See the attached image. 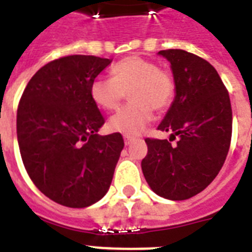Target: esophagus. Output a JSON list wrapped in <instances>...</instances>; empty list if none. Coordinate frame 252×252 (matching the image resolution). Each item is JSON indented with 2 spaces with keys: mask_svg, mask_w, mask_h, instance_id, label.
<instances>
[{
  "mask_svg": "<svg viewBox=\"0 0 252 252\" xmlns=\"http://www.w3.org/2000/svg\"><path fill=\"white\" fill-rule=\"evenodd\" d=\"M134 140H136V137H133V136H124V142H126V145H130Z\"/></svg>",
  "mask_w": 252,
  "mask_h": 252,
  "instance_id": "esophagus-1",
  "label": "esophagus"
}]
</instances>
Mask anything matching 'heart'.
<instances>
[{
  "instance_id": "b5f03b06",
  "label": "heart",
  "mask_w": 252,
  "mask_h": 252,
  "mask_svg": "<svg viewBox=\"0 0 252 252\" xmlns=\"http://www.w3.org/2000/svg\"><path fill=\"white\" fill-rule=\"evenodd\" d=\"M111 78L98 77L90 85L93 102L104 111L118 110L128 93L129 104L110 119L115 132L136 136L153 119V111H165L175 98L172 73L140 56H128L110 70Z\"/></svg>"
}]
</instances>
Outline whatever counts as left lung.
Returning a JSON list of instances; mask_svg holds the SVG:
<instances>
[{
  "label": "left lung",
  "instance_id": "1",
  "mask_svg": "<svg viewBox=\"0 0 252 252\" xmlns=\"http://www.w3.org/2000/svg\"><path fill=\"white\" fill-rule=\"evenodd\" d=\"M158 53L170 61L176 84L175 99L158 126L171 132V138H145L148 154L141 167L157 195L186 200L205 189L226 159L233 129L230 98L207 60L183 49Z\"/></svg>",
  "mask_w": 252,
  "mask_h": 252
}]
</instances>
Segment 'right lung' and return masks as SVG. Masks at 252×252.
I'll use <instances>...</instances> for the list:
<instances>
[{
	"instance_id": "obj_1",
	"label": "right lung",
	"mask_w": 252,
	"mask_h": 252,
	"mask_svg": "<svg viewBox=\"0 0 252 252\" xmlns=\"http://www.w3.org/2000/svg\"><path fill=\"white\" fill-rule=\"evenodd\" d=\"M110 59L64 56L26 86L17 111L22 161L33 184L55 203L86 208L106 195L124 148L120 133L99 136L103 115L90 96Z\"/></svg>"
}]
</instances>
